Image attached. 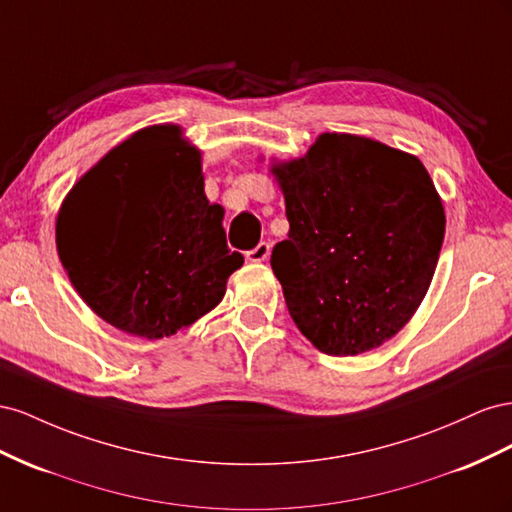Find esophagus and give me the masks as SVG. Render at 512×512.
<instances>
[{
    "label": "esophagus",
    "instance_id": "obj_1",
    "mask_svg": "<svg viewBox=\"0 0 512 512\" xmlns=\"http://www.w3.org/2000/svg\"><path fill=\"white\" fill-rule=\"evenodd\" d=\"M270 251L272 246L268 242H259L255 248H251V251L246 253V259L253 261V264H261V261H266L270 257Z\"/></svg>",
    "mask_w": 512,
    "mask_h": 512
}]
</instances>
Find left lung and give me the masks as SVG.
I'll return each instance as SVG.
<instances>
[{
    "label": "left lung",
    "mask_w": 512,
    "mask_h": 512,
    "mask_svg": "<svg viewBox=\"0 0 512 512\" xmlns=\"http://www.w3.org/2000/svg\"><path fill=\"white\" fill-rule=\"evenodd\" d=\"M272 173L289 233L270 264L298 330L330 356L392 339L425 298L444 242L425 165L369 137L324 133Z\"/></svg>",
    "instance_id": "8db88e82"
}]
</instances>
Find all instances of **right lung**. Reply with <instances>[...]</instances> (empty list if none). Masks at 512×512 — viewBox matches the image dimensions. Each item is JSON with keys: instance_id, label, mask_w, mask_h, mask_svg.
Here are the masks:
<instances>
[{"instance_id": "right-lung-1", "label": "right lung", "mask_w": 512, "mask_h": 512, "mask_svg": "<svg viewBox=\"0 0 512 512\" xmlns=\"http://www.w3.org/2000/svg\"><path fill=\"white\" fill-rule=\"evenodd\" d=\"M203 193L201 152L175 124L143 128L102 156L64 199L62 266L83 302L118 330L171 337L223 300L244 257Z\"/></svg>"}]
</instances>
